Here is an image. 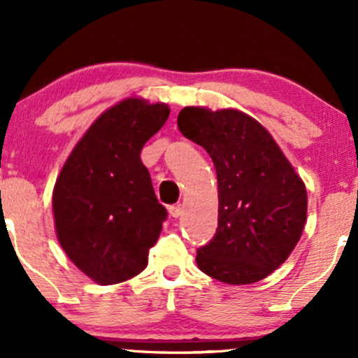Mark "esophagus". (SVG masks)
<instances>
[{
  "instance_id": "34e87169",
  "label": "esophagus",
  "mask_w": 358,
  "mask_h": 358,
  "mask_svg": "<svg viewBox=\"0 0 358 358\" xmlns=\"http://www.w3.org/2000/svg\"><path fill=\"white\" fill-rule=\"evenodd\" d=\"M169 213H171L172 218H178V217H180V215H182V206H180V205L169 206Z\"/></svg>"
}]
</instances>
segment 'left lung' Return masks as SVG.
Returning a JSON list of instances; mask_svg holds the SVG:
<instances>
[{
    "label": "left lung",
    "instance_id": "8db88e82",
    "mask_svg": "<svg viewBox=\"0 0 358 358\" xmlns=\"http://www.w3.org/2000/svg\"><path fill=\"white\" fill-rule=\"evenodd\" d=\"M178 126L208 152L217 171L218 227L198 249V268L230 285L259 282L301 239L306 186L271 134L248 114L184 107Z\"/></svg>",
    "mask_w": 358,
    "mask_h": 358
}]
</instances>
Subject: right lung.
<instances>
[{"label":"right lung","instance_id":"1","mask_svg":"<svg viewBox=\"0 0 358 358\" xmlns=\"http://www.w3.org/2000/svg\"><path fill=\"white\" fill-rule=\"evenodd\" d=\"M169 114L165 103L141 99L110 107L76 143L56 180L52 211L61 248L101 285L143 271L167 220L140 153Z\"/></svg>","mask_w":358,"mask_h":358}]
</instances>
